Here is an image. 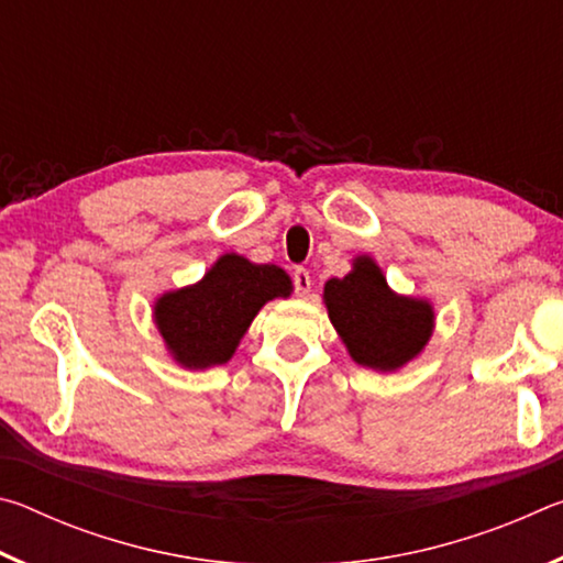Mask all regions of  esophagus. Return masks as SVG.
I'll return each mask as SVG.
<instances>
[{
	"mask_svg": "<svg viewBox=\"0 0 563 563\" xmlns=\"http://www.w3.org/2000/svg\"><path fill=\"white\" fill-rule=\"evenodd\" d=\"M292 283H295V292H298V295H308L310 292L312 280H310V273L305 271V268H295Z\"/></svg>",
	"mask_w": 563,
	"mask_h": 563,
	"instance_id": "34e87169",
	"label": "esophagus"
}]
</instances>
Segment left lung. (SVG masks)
Wrapping results in <instances>:
<instances>
[{"instance_id":"8db88e82","label":"left lung","mask_w":563,"mask_h":563,"mask_svg":"<svg viewBox=\"0 0 563 563\" xmlns=\"http://www.w3.org/2000/svg\"><path fill=\"white\" fill-rule=\"evenodd\" d=\"M322 300L350 357L362 367L395 373L432 338V302L389 290L369 255L355 258L345 278L328 280Z\"/></svg>"}]
</instances>
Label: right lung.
<instances>
[{"mask_svg":"<svg viewBox=\"0 0 563 563\" xmlns=\"http://www.w3.org/2000/svg\"><path fill=\"white\" fill-rule=\"evenodd\" d=\"M292 283L278 265H255L225 253L188 288L164 292L154 320L180 367L206 369L233 357L253 318L273 298H288Z\"/></svg>","mask_w":563,"mask_h":563,"instance_id":"add662e5","label":"right lung"}]
</instances>
